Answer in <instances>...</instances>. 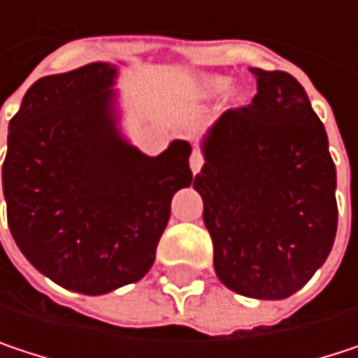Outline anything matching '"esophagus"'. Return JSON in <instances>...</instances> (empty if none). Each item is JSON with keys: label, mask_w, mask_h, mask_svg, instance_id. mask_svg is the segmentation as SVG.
<instances>
[{"label": "esophagus", "mask_w": 358, "mask_h": 358, "mask_svg": "<svg viewBox=\"0 0 358 358\" xmlns=\"http://www.w3.org/2000/svg\"><path fill=\"white\" fill-rule=\"evenodd\" d=\"M201 168H203V155L199 151H192V155H190V170H192V174H199Z\"/></svg>", "instance_id": "esophagus-1"}]
</instances>
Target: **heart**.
<instances>
[{"label":"heart","instance_id":"obj_1","mask_svg":"<svg viewBox=\"0 0 358 358\" xmlns=\"http://www.w3.org/2000/svg\"><path fill=\"white\" fill-rule=\"evenodd\" d=\"M228 78L226 76H220V74H207V76H199V78H194L190 85H188V89H186V93L192 97V99H211V97H215V95H220V93H224L226 89H228ZM232 99H238V93H232L230 95Z\"/></svg>","mask_w":358,"mask_h":358}]
</instances>
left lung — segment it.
<instances>
[{"mask_svg":"<svg viewBox=\"0 0 358 358\" xmlns=\"http://www.w3.org/2000/svg\"><path fill=\"white\" fill-rule=\"evenodd\" d=\"M257 95L203 136L192 180L230 290L282 301L322 267L338 228L336 166L322 120L288 72L250 68Z\"/></svg>","mask_w":358,"mask_h":358,"instance_id":"obj_1","label":"left lung"}]
</instances>
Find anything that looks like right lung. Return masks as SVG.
Returning <instances> with one entry per match:
<instances>
[{
	"instance_id": "1",
	"label": "right lung",
	"mask_w": 358,
	"mask_h": 358,
	"mask_svg": "<svg viewBox=\"0 0 358 358\" xmlns=\"http://www.w3.org/2000/svg\"><path fill=\"white\" fill-rule=\"evenodd\" d=\"M117 68L93 62L38 78L10 120L1 168L10 232L43 275L108 294L153 265L172 196L190 186V145L157 157L117 128Z\"/></svg>"
}]
</instances>
